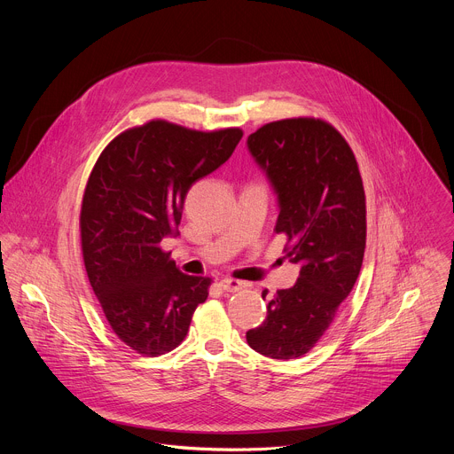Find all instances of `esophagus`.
Listing matches in <instances>:
<instances>
[{"instance_id": "obj_1", "label": "esophagus", "mask_w": 454, "mask_h": 454, "mask_svg": "<svg viewBox=\"0 0 454 454\" xmlns=\"http://www.w3.org/2000/svg\"><path fill=\"white\" fill-rule=\"evenodd\" d=\"M219 287H221L223 291H226V293H235V291L246 287V284L240 282V280H233V278H223V280L219 282Z\"/></svg>"}]
</instances>
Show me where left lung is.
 Segmentation results:
<instances>
[{
  "instance_id": "left-lung-1",
  "label": "left lung",
  "mask_w": 454,
  "mask_h": 454,
  "mask_svg": "<svg viewBox=\"0 0 454 454\" xmlns=\"http://www.w3.org/2000/svg\"><path fill=\"white\" fill-rule=\"evenodd\" d=\"M246 144L277 193L275 231L287 237L286 258L300 266L296 284L277 291L262 325L246 340L266 357L294 359L325 334L359 277L366 244L363 179L350 145L319 118L266 123Z\"/></svg>"
}]
</instances>
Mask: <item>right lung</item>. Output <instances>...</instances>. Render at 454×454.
<instances>
[{"instance_id":"add662e5","label":"right lung","mask_w":454,"mask_h":454,"mask_svg":"<svg viewBox=\"0 0 454 454\" xmlns=\"http://www.w3.org/2000/svg\"><path fill=\"white\" fill-rule=\"evenodd\" d=\"M237 127L203 133L153 120L118 135L97 160L81 210L84 266L113 333L142 356L174 350L208 298L161 249L198 179L233 154Z\"/></svg>"}]
</instances>
